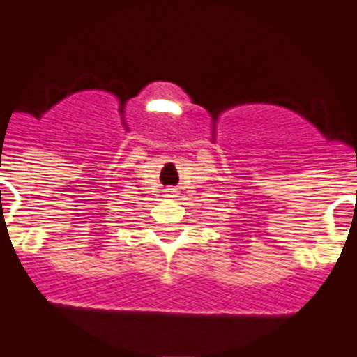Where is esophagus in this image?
<instances>
[{"mask_svg": "<svg viewBox=\"0 0 357 357\" xmlns=\"http://www.w3.org/2000/svg\"><path fill=\"white\" fill-rule=\"evenodd\" d=\"M165 192H167V196H174V192H176V190H174V188H167Z\"/></svg>", "mask_w": 357, "mask_h": 357, "instance_id": "34e87169", "label": "esophagus"}]
</instances>
